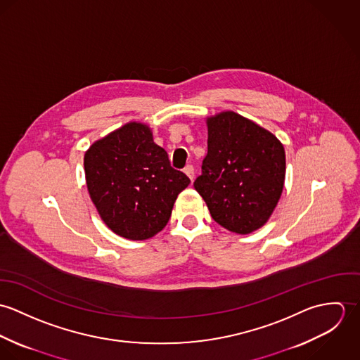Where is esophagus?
Returning a JSON list of instances; mask_svg holds the SVG:
<instances>
[{
    "instance_id": "34e87169",
    "label": "esophagus",
    "mask_w": 360,
    "mask_h": 360,
    "mask_svg": "<svg viewBox=\"0 0 360 360\" xmlns=\"http://www.w3.org/2000/svg\"><path fill=\"white\" fill-rule=\"evenodd\" d=\"M184 173L190 177V180L193 181V179H194V167H193V165H187L186 167H184Z\"/></svg>"
}]
</instances>
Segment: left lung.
Returning <instances> with one entry per match:
<instances>
[{
    "label": "left lung",
    "mask_w": 360,
    "mask_h": 360,
    "mask_svg": "<svg viewBox=\"0 0 360 360\" xmlns=\"http://www.w3.org/2000/svg\"><path fill=\"white\" fill-rule=\"evenodd\" d=\"M284 177V147L271 133L234 112L207 119V154L194 187L216 223L238 234L262 227Z\"/></svg>",
    "instance_id": "left-lung-1"
}]
</instances>
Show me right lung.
I'll return each instance as SVG.
<instances>
[{"label":"right lung","mask_w":360,"mask_h":360,"mask_svg":"<svg viewBox=\"0 0 360 360\" xmlns=\"http://www.w3.org/2000/svg\"><path fill=\"white\" fill-rule=\"evenodd\" d=\"M90 197L105 224L129 240H147L169 221L190 179L170 166L143 123H127L84 155Z\"/></svg>","instance_id":"1"}]
</instances>
